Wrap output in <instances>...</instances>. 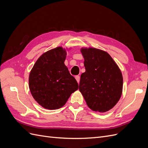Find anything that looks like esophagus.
<instances>
[{"mask_svg":"<svg viewBox=\"0 0 148 148\" xmlns=\"http://www.w3.org/2000/svg\"><path fill=\"white\" fill-rule=\"evenodd\" d=\"M75 79H76V80H77V82L79 83V80H80L79 76H76V77H75Z\"/></svg>","mask_w":148,"mask_h":148,"instance_id":"esophagus-1","label":"esophagus"}]
</instances>
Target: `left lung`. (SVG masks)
Listing matches in <instances>:
<instances>
[{"label": "left lung", "instance_id": "8db88e82", "mask_svg": "<svg viewBox=\"0 0 148 148\" xmlns=\"http://www.w3.org/2000/svg\"><path fill=\"white\" fill-rule=\"evenodd\" d=\"M81 52L86 71L80 77L79 90L91 110L105 112L122 95V73L107 52L95 48H82Z\"/></svg>", "mask_w": 148, "mask_h": 148}]
</instances>
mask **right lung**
<instances>
[{"label": "right lung", "instance_id": "right-lung-1", "mask_svg": "<svg viewBox=\"0 0 148 148\" xmlns=\"http://www.w3.org/2000/svg\"><path fill=\"white\" fill-rule=\"evenodd\" d=\"M66 55L61 47L51 49L39 58L31 70V93L44 108L55 110L63 107L78 89L77 80L64 64Z\"/></svg>", "mask_w": 148, "mask_h": 148}]
</instances>
